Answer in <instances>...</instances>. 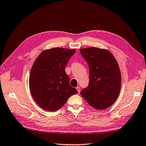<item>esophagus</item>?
<instances>
[{"label": "esophagus", "instance_id": "1", "mask_svg": "<svg viewBox=\"0 0 146 146\" xmlns=\"http://www.w3.org/2000/svg\"><path fill=\"white\" fill-rule=\"evenodd\" d=\"M76 90H78V94H80V91H81L80 87H79V86H78V87H76Z\"/></svg>", "mask_w": 146, "mask_h": 146}]
</instances>
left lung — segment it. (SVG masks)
<instances>
[{"label":"left lung","instance_id":"obj_1","mask_svg":"<svg viewBox=\"0 0 146 146\" xmlns=\"http://www.w3.org/2000/svg\"><path fill=\"white\" fill-rule=\"evenodd\" d=\"M80 50L89 67V84L81 95L94 109L106 110L115 103L121 89L117 62L106 49L90 47Z\"/></svg>","mask_w":146,"mask_h":146}]
</instances>
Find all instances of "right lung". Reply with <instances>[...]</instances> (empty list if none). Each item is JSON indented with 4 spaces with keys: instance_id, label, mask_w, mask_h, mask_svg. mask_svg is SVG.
I'll return each instance as SVG.
<instances>
[{
    "instance_id": "1",
    "label": "right lung",
    "mask_w": 146,
    "mask_h": 146,
    "mask_svg": "<svg viewBox=\"0 0 146 146\" xmlns=\"http://www.w3.org/2000/svg\"><path fill=\"white\" fill-rule=\"evenodd\" d=\"M75 49H45L36 58L29 76V89L35 102L45 111H56L78 91L70 85L65 71Z\"/></svg>"
}]
</instances>
